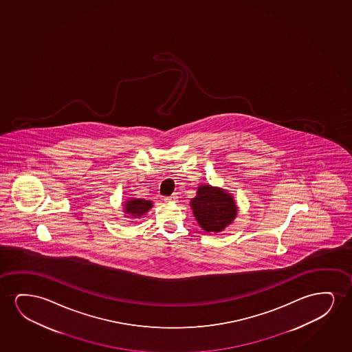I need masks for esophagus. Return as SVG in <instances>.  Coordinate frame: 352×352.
<instances>
[{"instance_id":"esophagus-1","label":"esophagus","mask_w":352,"mask_h":352,"mask_svg":"<svg viewBox=\"0 0 352 352\" xmlns=\"http://www.w3.org/2000/svg\"><path fill=\"white\" fill-rule=\"evenodd\" d=\"M177 199H178V197L175 195H172L169 197H164V202H177Z\"/></svg>"}]
</instances>
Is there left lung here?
I'll list each match as a JSON object with an SVG mask.
<instances>
[{
  "label": "left lung",
  "mask_w": 352,
  "mask_h": 352,
  "mask_svg": "<svg viewBox=\"0 0 352 352\" xmlns=\"http://www.w3.org/2000/svg\"><path fill=\"white\" fill-rule=\"evenodd\" d=\"M190 206L199 226L206 232L223 231L236 217V202L231 195L207 184L198 186L197 195Z\"/></svg>",
  "instance_id": "left-lung-1"
}]
</instances>
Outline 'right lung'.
<instances>
[{"label":"right lung","instance_id":"add662e5","mask_svg":"<svg viewBox=\"0 0 352 352\" xmlns=\"http://www.w3.org/2000/svg\"><path fill=\"white\" fill-rule=\"evenodd\" d=\"M151 207H153L151 201H146L143 198H130L124 204V212H125L126 217L135 219V217L144 215L145 212L151 209Z\"/></svg>","mask_w":352,"mask_h":352}]
</instances>
